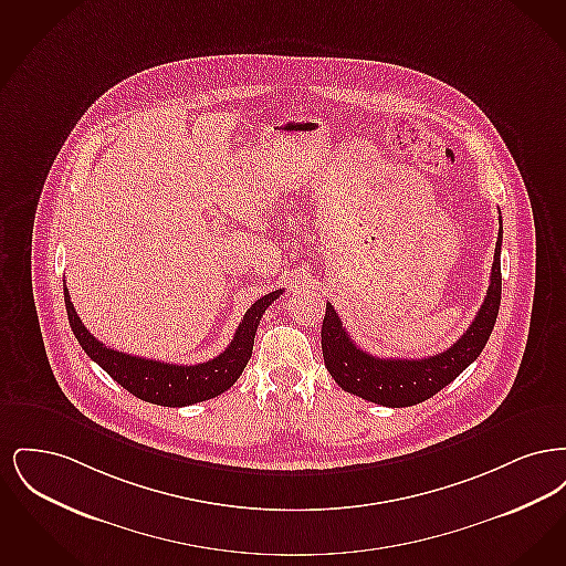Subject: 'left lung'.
Instances as JSON below:
<instances>
[{
  "instance_id": "left-lung-1",
  "label": "left lung",
  "mask_w": 566,
  "mask_h": 566,
  "mask_svg": "<svg viewBox=\"0 0 566 566\" xmlns=\"http://www.w3.org/2000/svg\"><path fill=\"white\" fill-rule=\"evenodd\" d=\"M501 243L503 227L499 229L484 303L467 333L441 354L427 358H377L352 342L335 307L326 303L323 356L331 377L346 392L386 407L422 403L454 381L482 354L496 323L501 305Z\"/></svg>"
}]
</instances>
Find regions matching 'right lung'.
<instances>
[{"label": "right lung", "mask_w": 566, "mask_h": 566, "mask_svg": "<svg viewBox=\"0 0 566 566\" xmlns=\"http://www.w3.org/2000/svg\"><path fill=\"white\" fill-rule=\"evenodd\" d=\"M282 293L284 291L280 289L270 295L256 298L252 307L243 314V321L238 326L229 348L220 352L212 360L199 363V365H169L161 360H150V358L132 356L125 352H116L97 342L82 324L81 316L74 310V303L70 301L67 289H63L70 326L82 350L86 352L114 381H118L137 399L163 405V407L199 403V401L214 399L220 392L229 390L238 381V377L242 376L252 356L254 335H256V326L261 323V316Z\"/></svg>", "instance_id": "right-lung-1"}]
</instances>
